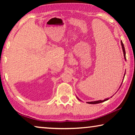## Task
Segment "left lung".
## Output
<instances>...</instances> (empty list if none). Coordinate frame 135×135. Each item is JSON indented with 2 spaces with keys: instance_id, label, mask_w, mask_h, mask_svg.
I'll return each mask as SVG.
<instances>
[{
  "instance_id": "left-lung-1",
  "label": "left lung",
  "mask_w": 135,
  "mask_h": 135,
  "mask_svg": "<svg viewBox=\"0 0 135 135\" xmlns=\"http://www.w3.org/2000/svg\"><path fill=\"white\" fill-rule=\"evenodd\" d=\"M121 45L122 46V49H123V54H124V58L125 59H126V51H125V49H124V45H123V43L122 42V41H121ZM125 76V74H124ZM108 99H104L103 100H97V101H93V102H88V104H99V103H101V102H103L104 101H105V100H108Z\"/></svg>"
}]
</instances>
